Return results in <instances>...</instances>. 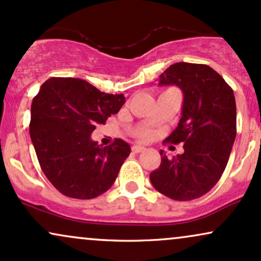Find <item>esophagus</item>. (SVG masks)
Instances as JSON below:
<instances>
[{
	"instance_id": "obj_1",
	"label": "esophagus",
	"mask_w": 261,
	"mask_h": 261,
	"mask_svg": "<svg viewBox=\"0 0 261 261\" xmlns=\"http://www.w3.org/2000/svg\"><path fill=\"white\" fill-rule=\"evenodd\" d=\"M144 150H145V148H144V146H142V145H133L132 146V151L133 152H142V151H144Z\"/></svg>"
}]
</instances>
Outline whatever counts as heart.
<instances>
[{
  "label": "heart",
  "mask_w": 261,
  "mask_h": 261,
  "mask_svg": "<svg viewBox=\"0 0 261 261\" xmlns=\"http://www.w3.org/2000/svg\"><path fill=\"white\" fill-rule=\"evenodd\" d=\"M144 137H146V136H144Z\"/></svg>",
  "instance_id": "obj_1"
}]
</instances>
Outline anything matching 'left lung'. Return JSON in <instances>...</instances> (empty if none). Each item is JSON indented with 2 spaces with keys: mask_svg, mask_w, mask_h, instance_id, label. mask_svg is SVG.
<instances>
[{
  "mask_svg": "<svg viewBox=\"0 0 261 261\" xmlns=\"http://www.w3.org/2000/svg\"><path fill=\"white\" fill-rule=\"evenodd\" d=\"M159 85H176L183 93L182 116L166 142L183 143L185 152L150 173L158 192L178 201L206 194L221 178L233 146L236 100L231 87L206 64L178 62L159 76Z\"/></svg>",
  "mask_w": 261,
  "mask_h": 261,
  "instance_id": "8db88e82",
  "label": "left lung"
}]
</instances>
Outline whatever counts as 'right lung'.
<instances>
[{
	"label": "right lung",
	"instance_id": "right-lung-1",
	"mask_svg": "<svg viewBox=\"0 0 261 261\" xmlns=\"http://www.w3.org/2000/svg\"><path fill=\"white\" fill-rule=\"evenodd\" d=\"M125 102L123 94H106L79 78H50L33 99L30 138L42 172L63 195L93 199L111 188L130 154L115 139L101 146L91 139Z\"/></svg>",
	"mask_w": 261,
	"mask_h": 261
}]
</instances>
